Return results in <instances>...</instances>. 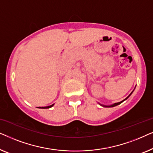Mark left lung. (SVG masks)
Segmentation results:
<instances>
[{"instance_id": "obj_1", "label": "left lung", "mask_w": 153, "mask_h": 153, "mask_svg": "<svg viewBox=\"0 0 153 153\" xmlns=\"http://www.w3.org/2000/svg\"><path fill=\"white\" fill-rule=\"evenodd\" d=\"M135 88H136V87H135ZM134 89H135V88H134ZM133 91L131 92V93L130 94H129V95L128 96H127V97L126 98H125V100H123V101H121V102H117V103H114V104H111V105H104V104H100V103H99V102H98V104H99L100 105H101L102 106H104V107H114V106H117V105H119V104H120L121 103H122L123 102H124L125 100H126L127 99V98H128V97H129V96H130V95H131V94H132Z\"/></svg>"}]
</instances>
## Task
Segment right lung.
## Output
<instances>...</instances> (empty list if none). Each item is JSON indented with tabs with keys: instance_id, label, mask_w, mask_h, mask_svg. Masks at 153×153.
<instances>
[{
	"instance_id": "obj_1",
	"label": "right lung",
	"mask_w": 153,
	"mask_h": 153,
	"mask_svg": "<svg viewBox=\"0 0 153 153\" xmlns=\"http://www.w3.org/2000/svg\"><path fill=\"white\" fill-rule=\"evenodd\" d=\"M53 105H54V104H51V105H50V106H39V107H37V108H49L52 107V106H53Z\"/></svg>"
}]
</instances>
